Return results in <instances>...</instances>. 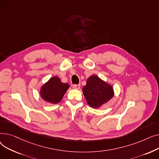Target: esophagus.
<instances>
[{
  "instance_id": "esophagus-1",
  "label": "esophagus",
  "mask_w": 159,
  "mask_h": 159,
  "mask_svg": "<svg viewBox=\"0 0 159 159\" xmlns=\"http://www.w3.org/2000/svg\"><path fill=\"white\" fill-rule=\"evenodd\" d=\"M72 87L74 89H78L80 88V84H73V85H72Z\"/></svg>"
}]
</instances>
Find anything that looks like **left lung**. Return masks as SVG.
Masks as SVG:
<instances>
[{"mask_svg": "<svg viewBox=\"0 0 159 159\" xmlns=\"http://www.w3.org/2000/svg\"><path fill=\"white\" fill-rule=\"evenodd\" d=\"M82 91L88 104L93 108L109 101L114 95L113 88L96 75H92L87 80Z\"/></svg>", "mask_w": 159, "mask_h": 159, "instance_id": "8db88e82", "label": "left lung"}]
</instances>
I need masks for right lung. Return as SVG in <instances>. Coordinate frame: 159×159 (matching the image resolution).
Instances as JSON below:
<instances>
[{"label": "right lung", "instance_id": "right-lung-1", "mask_svg": "<svg viewBox=\"0 0 159 159\" xmlns=\"http://www.w3.org/2000/svg\"><path fill=\"white\" fill-rule=\"evenodd\" d=\"M69 87L68 84L62 83L59 78L54 77L42 87L40 95L44 101L57 104L61 101Z\"/></svg>", "mask_w": 159, "mask_h": 159}]
</instances>
